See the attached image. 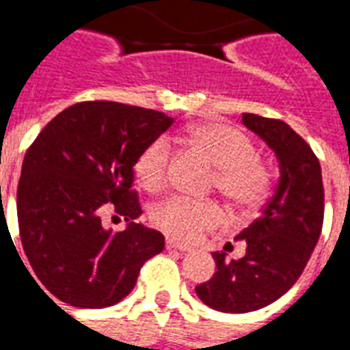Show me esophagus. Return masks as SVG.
Wrapping results in <instances>:
<instances>
[{
    "mask_svg": "<svg viewBox=\"0 0 350 350\" xmlns=\"http://www.w3.org/2000/svg\"><path fill=\"white\" fill-rule=\"evenodd\" d=\"M167 247L168 250H178V251H189L191 250L189 245H185V243H182V242H176V240H172V238H167Z\"/></svg>",
    "mask_w": 350,
    "mask_h": 350,
    "instance_id": "esophagus-1",
    "label": "esophagus"
}]
</instances>
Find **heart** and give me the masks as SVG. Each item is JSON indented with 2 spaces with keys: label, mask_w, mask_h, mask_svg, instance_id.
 <instances>
[{
  "label": "heart",
  "mask_w": 350,
  "mask_h": 350,
  "mask_svg": "<svg viewBox=\"0 0 350 350\" xmlns=\"http://www.w3.org/2000/svg\"><path fill=\"white\" fill-rule=\"evenodd\" d=\"M187 140L215 167L212 189L219 191L242 212H251L262 204L270 193L271 172L268 165L258 159L255 146L242 131L227 123L206 122L193 125ZM172 155V146L165 137L144 146L135 161V174L142 187L155 193L167 185ZM152 221L170 238L193 242L206 230L219 227L225 221V212L212 200L170 197L153 208Z\"/></svg>",
  "instance_id": "b5f03b06"
}]
</instances>
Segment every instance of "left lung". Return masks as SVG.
Wrapping results in <instances>:
<instances>
[{
  "instance_id": "8db88e82",
  "label": "left lung",
  "mask_w": 350,
  "mask_h": 350,
  "mask_svg": "<svg viewBox=\"0 0 350 350\" xmlns=\"http://www.w3.org/2000/svg\"><path fill=\"white\" fill-rule=\"evenodd\" d=\"M242 122L275 152L281 176L262 215L236 236L247 243L245 255L227 260L223 251L213 253L217 271L195 286L223 313L257 311L281 298L301 275L324 219L323 174L308 142L281 120L243 114Z\"/></svg>"
}]
</instances>
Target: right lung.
<instances>
[{
  "instance_id": "obj_1",
  "label": "right lung",
  "mask_w": 350,
  "mask_h": 350,
  "mask_svg": "<svg viewBox=\"0 0 350 350\" xmlns=\"http://www.w3.org/2000/svg\"><path fill=\"white\" fill-rule=\"evenodd\" d=\"M172 123L150 108L84 100L59 112L29 146L16 193L20 240L57 300L114 306L133 291L142 264L163 251L165 236L135 223L142 208L133 180L138 153ZM103 213L130 225L112 235Z\"/></svg>"
}]
</instances>
